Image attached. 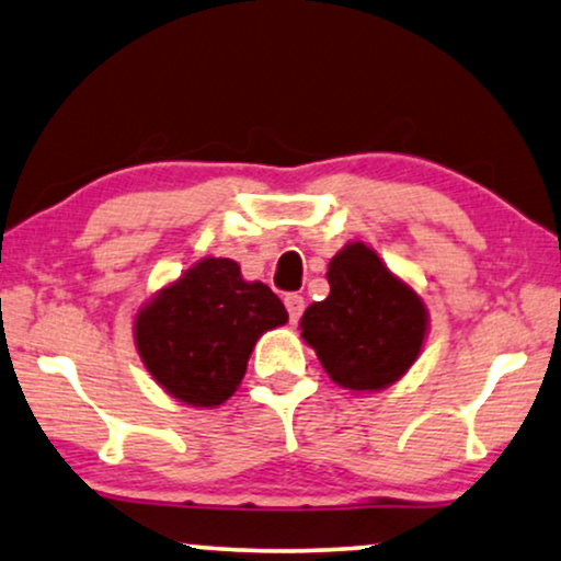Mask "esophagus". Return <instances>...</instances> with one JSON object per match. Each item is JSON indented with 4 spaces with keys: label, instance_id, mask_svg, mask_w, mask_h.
<instances>
[{
    "label": "esophagus",
    "instance_id": "esophagus-1",
    "mask_svg": "<svg viewBox=\"0 0 561 561\" xmlns=\"http://www.w3.org/2000/svg\"><path fill=\"white\" fill-rule=\"evenodd\" d=\"M285 305H287L289 320H293V323H297V320H300V316H302V310H305V300H302V295L289 293V295L285 297Z\"/></svg>",
    "mask_w": 561,
    "mask_h": 561
}]
</instances>
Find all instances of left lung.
Returning <instances> with one entry per match:
<instances>
[{"label":"left lung","mask_w":561,"mask_h":561,"mask_svg":"<svg viewBox=\"0 0 561 561\" xmlns=\"http://www.w3.org/2000/svg\"><path fill=\"white\" fill-rule=\"evenodd\" d=\"M325 276L331 295L305 310L300 328L328 377L354 392L398 382L428 331L421 297L364 243L343 245Z\"/></svg>","instance_id":"8db88e82"}]
</instances>
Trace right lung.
<instances>
[{"label":"right lung","instance_id":"add662e5","mask_svg":"<svg viewBox=\"0 0 561 561\" xmlns=\"http://www.w3.org/2000/svg\"><path fill=\"white\" fill-rule=\"evenodd\" d=\"M287 310L264 282H245L233 259L207 256L138 310L136 348L151 377L192 408L222 405L249 356Z\"/></svg>","mask_w":561,"mask_h":561}]
</instances>
